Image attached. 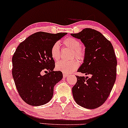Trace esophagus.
I'll return each mask as SVG.
<instances>
[{
  "label": "esophagus",
  "mask_w": 128,
  "mask_h": 128,
  "mask_svg": "<svg viewBox=\"0 0 128 128\" xmlns=\"http://www.w3.org/2000/svg\"><path fill=\"white\" fill-rule=\"evenodd\" d=\"M68 74H66V73H63V76H64V78H65L66 76H68Z\"/></svg>",
  "instance_id": "obj_1"
}]
</instances>
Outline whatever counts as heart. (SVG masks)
I'll list each match as a JSON object with an SVG mask.
<instances>
[{"label": "heart", "instance_id": "1", "mask_svg": "<svg viewBox=\"0 0 128 128\" xmlns=\"http://www.w3.org/2000/svg\"><path fill=\"white\" fill-rule=\"evenodd\" d=\"M64 44L66 48L72 50V58L78 59L80 61L84 60L85 56L84 51L80 46V42L78 39L74 38H68L64 39ZM60 46L58 42H56L52 45L50 50V54L52 58L56 61L60 59ZM80 65L78 60H73L70 61H60L56 65V69L64 73H71L74 72Z\"/></svg>", "mask_w": 128, "mask_h": 128}]
</instances>
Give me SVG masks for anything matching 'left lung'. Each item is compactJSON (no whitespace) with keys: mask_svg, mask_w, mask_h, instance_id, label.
I'll list each match as a JSON object with an SVG mask.
<instances>
[{"mask_svg":"<svg viewBox=\"0 0 128 128\" xmlns=\"http://www.w3.org/2000/svg\"><path fill=\"white\" fill-rule=\"evenodd\" d=\"M85 47L84 63L77 72L88 76H76L77 81L72 88L78 105L93 109L101 106L109 97L116 79L117 59L111 42L99 31L86 28L77 34Z\"/></svg>","mask_w":128,"mask_h":128,"instance_id":"obj_1","label":"left lung"}]
</instances>
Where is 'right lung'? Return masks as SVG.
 Masks as SVG:
<instances>
[{"mask_svg": "<svg viewBox=\"0 0 128 128\" xmlns=\"http://www.w3.org/2000/svg\"><path fill=\"white\" fill-rule=\"evenodd\" d=\"M66 34L40 31L31 35L18 46L12 58V74L19 96L26 103L36 106L46 104L52 98L54 86L62 79L63 74L60 71H54L51 48ZM43 71L47 73L42 75Z\"/></svg>", "mask_w": 128, "mask_h": 128, "instance_id": "obj_1", "label": "right lung"}]
</instances>
